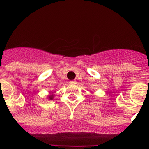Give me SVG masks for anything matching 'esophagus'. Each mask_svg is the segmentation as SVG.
Returning <instances> with one entry per match:
<instances>
[{"label":"esophagus","instance_id":"esophagus-1","mask_svg":"<svg viewBox=\"0 0 149 149\" xmlns=\"http://www.w3.org/2000/svg\"><path fill=\"white\" fill-rule=\"evenodd\" d=\"M70 83H71V84H74V83H75V81H70Z\"/></svg>","mask_w":149,"mask_h":149}]
</instances>
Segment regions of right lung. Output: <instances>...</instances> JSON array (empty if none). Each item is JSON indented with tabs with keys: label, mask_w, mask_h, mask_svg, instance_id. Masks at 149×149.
Returning <instances> with one entry per match:
<instances>
[{
	"label": "right lung",
	"mask_w": 149,
	"mask_h": 149,
	"mask_svg": "<svg viewBox=\"0 0 149 149\" xmlns=\"http://www.w3.org/2000/svg\"><path fill=\"white\" fill-rule=\"evenodd\" d=\"M50 98H51H51H52V96H50Z\"/></svg>",
	"instance_id": "obj_1"
}]
</instances>
